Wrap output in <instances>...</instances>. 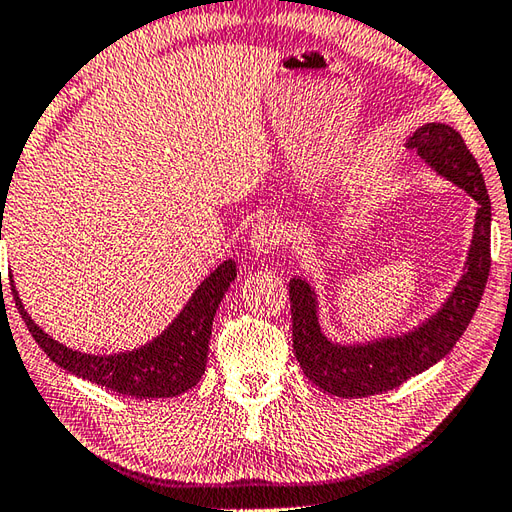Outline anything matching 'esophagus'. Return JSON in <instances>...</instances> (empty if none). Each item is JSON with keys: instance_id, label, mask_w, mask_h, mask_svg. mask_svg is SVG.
I'll list each match as a JSON object with an SVG mask.
<instances>
[{"instance_id": "34e87169", "label": "esophagus", "mask_w": 512, "mask_h": 512, "mask_svg": "<svg viewBox=\"0 0 512 512\" xmlns=\"http://www.w3.org/2000/svg\"><path fill=\"white\" fill-rule=\"evenodd\" d=\"M285 233L283 227L272 218H261L255 222L251 233V244L257 253H275L283 244Z\"/></svg>"}]
</instances>
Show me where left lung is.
<instances>
[{
	"instance_id": "8db88e82",
	"label": "left lung",
	"mask_w": 512,
	"mask_h": 512,
	"mask_svg": "<svg viewBox=\"0 0 512 512\" xmlns=\"http://www.w3.org/2000/svg\"><path fill=\"white\" fill-rule=\"evenodd\" d=\"M408 148L478 202L467 272L443 310L412 334L360 347H342L320 334L314 290L299 277L290 279L294 355L310 382L336 397L355 399L392 390L445 358L465 334L489 279L491 198L465 139L447 124H425L410 137Z\"/></svg>"
}]
</instances>
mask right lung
<instances>
[{"label":"right lung","mask_w":512,"mask_h":512,"mask_svg":"<svg viewBox=\"0 0 512 512\" xmlns=\"http://www.w3.org/2000/svg\"><path fill=\"white\" fill-rule=\"evenodd\" d=\"M235 275V261H224L198 285L183 312L161 336L148 342L146 347L115 355H89L67 349L65 344L47 336L39 325H34V320L23 310L13 281H10V290H13L23 323L28 325L32 338L39 342V347L52 362L93 384L120 392V395L163 399L183 395L200 382L207 366L213 316H216L222 296L229 290Z\"/></svg>","instance_id":"add662e5"}]
</instances>
